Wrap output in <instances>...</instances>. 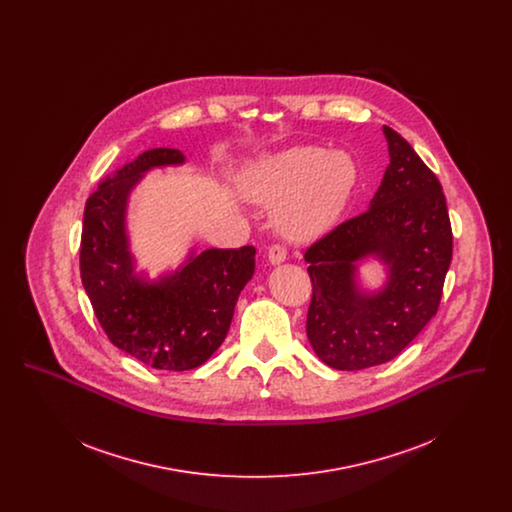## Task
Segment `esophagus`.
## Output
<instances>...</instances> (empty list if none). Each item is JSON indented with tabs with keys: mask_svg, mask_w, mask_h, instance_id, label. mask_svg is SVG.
<instances>
[{
	"mask_svg": "<svg viewBox=\"0 0 512 512\" xmlns=\"http://www.w3.org/2000/svg\"><path fill=\"white\" fill-rule=\"evenodd\" d=\"M288 259V253L282 245H270L268 247V261L270 265H282Z\"/></svg>",
	"mask_w": 512,
	"mask_h": 512,
	"instance_id": "34e87169",
	"label": "esophagus"
}]
</instances>
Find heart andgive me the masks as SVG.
I'll use <instances>...</instances> for the list:
<instances>
[{
    "label": "heart",
    "mask_w": 512,
    "mask_h": 512,
    "mask_svg": "<svg viewBox=\"0 0 512 512\" xmlns=\"http://www.w3.org/2000/svg\"><path fill=\"white\" fill-rule=\"evenodd\" d=\"M361 184V171L347 151L301 146L268 155L238 178L245 199L276 205L274 228L292 242H311L330 232Z\"/></svg>",
    "instance_id": "heart-1"
}]
</instances>
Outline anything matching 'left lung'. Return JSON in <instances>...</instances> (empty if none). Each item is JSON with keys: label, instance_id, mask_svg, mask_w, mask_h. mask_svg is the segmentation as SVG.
<instances>
[{"label": "left lung", "instance_id": "1", "mask_svg": "<svg viewBox=\"0 0 512 512\" xmlns=\"http://www.w3.org/2000/svg\"><path fill=\"white\" fill-rule=\"evenodd\" d=\"M390 165L368 211L347 220L305 253L313 282L307 338L336 370L395 359L438 313L453 234L436 174L411 144L384 126ZM374 258L387 280L366 291L358 265Z\"/></svg>", "mask_w": 512, "mask_h": 512}]
</instances>
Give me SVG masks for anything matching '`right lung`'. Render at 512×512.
I'll use <instances>...</instances> for the list:
<instances>
[{
    "label": "right lung",
    "instance_id": "right-lung-1",
    "mask_svg": "<svg viewBox=\"0 0 512 512\" xmlns=\"http://www.w3.org/2000/svg\"><path fill=\"white\" fill-rule=\"evenodd\" d=\"M180 149L155 147L103 178L84 209L80 276L107 338L157 370L203 365L226 338L238 297L255 272V247L192 249L155 280L136 268L128 203L147 172L180 167Z\"/></svg>",
    "mask_w": 512,
    "mask_h": 512
}]
</instances>
